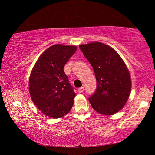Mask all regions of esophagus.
Masks as SVG:
<instances>
[{
	"mask_svg": "<svg viewBox=\"0 0 155 155\" xmlns=\"http://www.w3.org/2000/svg\"><path fill=\"white\" fill-rule=\"evenodd\" d=\"M84 89L83 87H81L78 89V92H80V93H82L84 92Z\"/></svg>",
	"mask_w": 155,
	"mask_h": 155,
	"instance_id": "1",
	"label": "esophagus"
}]
</instances>
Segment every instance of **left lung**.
<instances>
[{
	"mask_svg": "<svg viewBox=\"0 0 155 155\" xmlns=\"http://www.w3.org/2000/svg\"><path fill=\"white\" fill-rule=\"evenodd\" d=\"M94 70L97 89L89 97L93 109L99 114L113 115L128 100L131 80L126 64L115 50L100 42L80 45Z\"/></svg>",
	"mask_w": 155,
	"mask_h": 155,
	"instance_id": "1",
	"label": "left lung"
}]
</instances>
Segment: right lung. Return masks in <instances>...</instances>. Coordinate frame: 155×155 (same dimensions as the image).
<instances>
[{"instance_id":"obj_1","label":"right lung","mask_w":155,"mask_h":155,"mask_svg":"<svg viewBox=\"0 0 155 155\" xmlns=\"http://www.w3.org/2000/svg\"><path fill=\"white\" fill-rule=\"evenodd\" d=\"M77 47L56 44L47 48L36 62L29 81L31 98L45 115L60 118L71 111L75 93L63 67Z\"/></svg>"}]
</instances>
